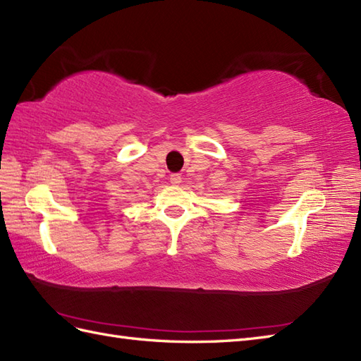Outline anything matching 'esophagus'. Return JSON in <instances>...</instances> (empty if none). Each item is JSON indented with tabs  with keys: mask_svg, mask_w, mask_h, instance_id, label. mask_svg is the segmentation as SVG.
<instances>
[{
	"mask_svg": "<svg viewBox=\"0 0 361 361\" xmlns=\"http://www.w3.org/2000/svg\"><path fill=\"white\" fill-rule=\"evenodd\" d=\"M181 180H183V178H181L180 173H172V175H171V183H172V184H180Z\"/></svg>",
	"mask_w": 361,
	"mask_h": 361,
	"instance_id": "34e87169",
	"label": "esophagus"
}]
</instances>
